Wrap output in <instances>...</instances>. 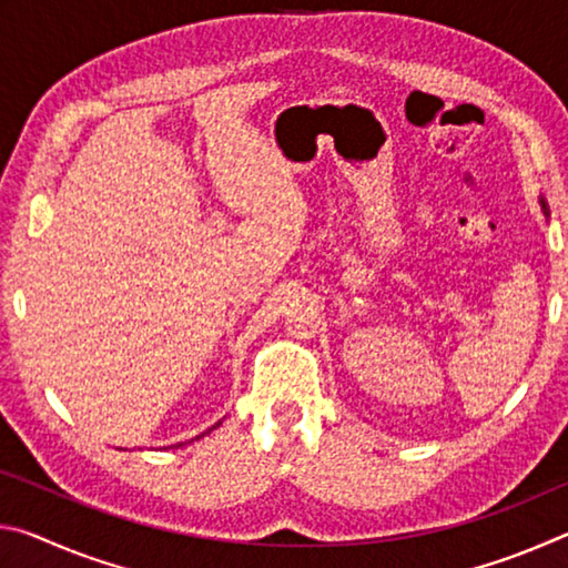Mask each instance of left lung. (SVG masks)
<instances>
[{"label":"left lung","instance_id":"left-lung-1","mask_svg":"<svg viewBox=\"0 0 568 568\" xmlns=\"http://www.w3.org/2000/svg\"><path fill=\"white\" fill-rule=\"evenodd\" d=\"M541 207H544V213H546V215H549V210H546V203H544V200H541Z\"/></svg>","mask_w":568,"mask_h":568}]
</instances>
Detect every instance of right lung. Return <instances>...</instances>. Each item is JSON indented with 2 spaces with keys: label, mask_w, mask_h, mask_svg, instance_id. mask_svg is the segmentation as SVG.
Returning <instances> with one entry per match:
<instances>
[{
  "label": "right lung",
  "mask_w": 568,
  "mask_h": 568,
  "mask_svg": "<svg viewBox=\"0 0 568 568\" xmlns=\"http://www.w3.org/2000/svg\"><path fill=\"white\" fill-rule=\"evenodd\" d=\"M217 426H220V420H217V423H215V426H213V428H217ZM213 428H207V430H205V434H210V430H213ZM205 434H200V436H195V438H192V440H197V438H203V436H205ZM178 446H182V444H178Z\"/></svg>",
  "instance_id": "obj_1"
}]
</instances>
